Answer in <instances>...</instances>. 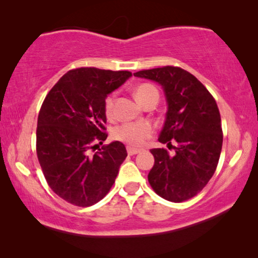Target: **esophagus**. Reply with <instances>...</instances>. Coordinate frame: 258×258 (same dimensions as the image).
<instances>
[{"label": "esophagus", "mask_w": 258, "mask_h": 258, "mask_svg": "<svg viewBox=\"0 0 258 258\" xmlns=\"http://www.w3.org/2000/svg\"><path fill=\"white\" fill-rule=\"evenodd\" d=\"M126 151H128L129 155H132V156H133V155L139 154L141 150L140 149H135V148H132V147H128V148H126Z\"/></svg>", "instance_id": "esophagus-1"}]
</instances>
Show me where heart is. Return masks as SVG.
<instances>
[{
  "label": "heart",
  "instance_id": "heart-1",
  "mask_svg": "<svg viewBox=\"0 0 258 258\" xmlns=\"http://www.w3.org/2000/svg\"><path fill=\"white\" fill-rule=\"evenodd\" d=\"M157 93L156 88L151 84H141L135 89V97L141 104L150 94ZM158 94V93H157ZM105 112L108 116L112 115L114 111V96H109L105 100ZM153 135V126L149 123H125L117 129H115L114 137L116 140L124 142L130 147H141L143 146L147 139Z\"/></svg>",
  "mask_w": 258,
  "mask_h": 258
}]
</instances>
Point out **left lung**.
Masks as SVG:
<instances>
[{
  "mask_svg": "<svg viewBox=\"0 0 258 258\" xmlns=\"http://www.w3.org/2000/svg\"><path fill=\"white\" fill-rule=\"evenodd\" d=\"M134 76L154 81L164 91L168 110L158 141L172 147L151 149L155 163L148 181L155 192L170 202L197 195L213 177L223 143L216 101L192 74L178 67L141 70Z\"/></svg>",
  "mask_w": 258,
  "mask_h": 258,
  "instance_id": "obj_1",
  "label": "left lung"
}]
</instances>
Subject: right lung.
<instances>
[{
  "mask_svg": "<svg viewBox=\"0 0 258 258\" xmlns=\"http://www.w3.org/2000/svg\"><path fill=\"white\" fill-rule=\"evenodd\" d=\"M129 77V72L74 69L45 97L37 119V157L49 186L67 202L93 206L114 184L128 155L124 144L114 141L94 155L89 149L108 136L105 98Z\"/></svg>",
  "mask_w": 258,
  "mask_h": 258,
  "instance_id": "right-lung-1",
  "label": "right lung"
}]
</instances>
